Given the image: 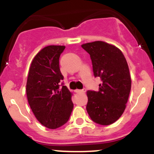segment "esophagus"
I'll list each match as a JSON object with an SVG mask.
<instances>
[{
	"label": "esophagus",
	"instance_id": "34e87169",
	"mask_svg": "<svg viewBox=\"0 0 154 154\" xmlns=\"http://www.w3.org/2000/svg\"><path fill=\"white\" fill-rule=\"evenodd\" d=\"M76 92H77V93H81V94H83V93L86 92V88H83V89H81V90L77 89V90H76Z\"/></svg>",
	"mask_w": 154,
	"mask_h": 154
}]
</instances>
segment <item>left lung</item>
<instances>
[{"label":"left lung","mask_w":154,"mask_h":154,"mask_svg":"<svg viewBox=\"0 0 154 154\" xmlns=\"http://www.w3.org/2000/svg\"><path fill=\"white\" fill-rule=\"evenodd\" d=\"M89 54L94 77L101 79L99 91H87L86 110L93 122L109 125L123 114L131 89L128 65L121 50L102 41L82 45Z\"/></svg>","instance_id":"8db88e82"}]
</instances>
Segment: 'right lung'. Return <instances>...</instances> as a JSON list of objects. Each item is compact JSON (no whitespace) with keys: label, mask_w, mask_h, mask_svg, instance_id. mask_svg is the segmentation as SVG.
Listing matches in <instances>:
<instances>
[{"label":"right lung","mask_w":154,"mask_h":154,"mask_svg":"<svg viewBox=\"0 0 154 154\" xmlns=\"http://www.w3.org/2000/svg\"><path fill=\"white\" fill-rule=\"evenodd\" d=\"M66 47L49 45L32 60L27 77L26 92L29 106L37 120L49 129L64 125L69 119L74 104L72 93L60 81V54Z\"/></svg>","instance_id":"add662e5"}]
</instances>
